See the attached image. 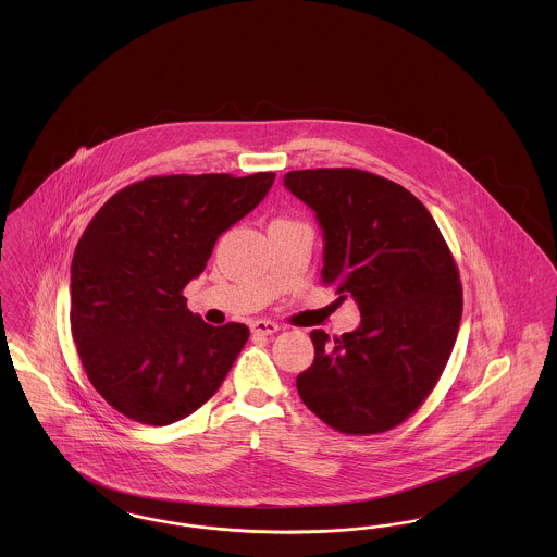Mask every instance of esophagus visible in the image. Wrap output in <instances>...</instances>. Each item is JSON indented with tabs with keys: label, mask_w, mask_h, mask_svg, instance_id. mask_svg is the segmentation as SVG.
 I'll return each mask as SVG.
<instances>
[{
	"label": "esophagus",
	"mask_w": 557,
	"mask_h": 557,
	"mask_svg": "<svg viewBox=\"0 0 557 557\" xmlns=\"http://www.w3.org/2000/svg\"><path fill=\"white\" fill-rule=\"evenodd\" d=\"M250 330L255 334H261V336H271V334H275L280 330V325L275 321H269V319H257V321H252Z\"/></svg>",
	"instance_id": "34e87169"
}]
</instances>
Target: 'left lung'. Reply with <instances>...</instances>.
<instances>
[{
	"instance_id": "obj_1",
	"label": "left lung",
	"mask_w": 557,
	"mask_h": 557,
	"mask_svg": "<svg viewBox=\"0 0 557 557\" xmlns=\"http://www.w3.org/2000/svg\"><path fill=\"white\" fill-rule=\"evenodd\" d=\"M284 186L318 214L321 282L359 305L357 330H313L302 403L345 434L405 422L436 386L457 338L463 294L436 221L403 186L361 169H307Z\"/></svg>"
}]
</instances>
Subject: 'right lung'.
<instances>
[{"label": "right lung", "mask_w": 557, "mask_h": 557, "mask_svg": "<svg viewBox=\"0 0 557 557\" xmlns=\"http://www.w3.org/2000/svg\"><path fill=\"white\" fill-rule=\"evenodd\" d=\"M273 180L148 177L116 191L85 227L71 265V330L91 386L125 418L184 420L232 370L248 327L205 323L187 309L184 288Z\"/></svg>", "instance_id": "obj_1"}]
</instances>
